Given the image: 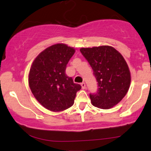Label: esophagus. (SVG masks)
<instances>
[{
  "label": "esophagus",
  "mask_w": 151,
  "mask_h": 151,
  "mask_svg": "<svg viewBox=\"0 0 151 151\" xmlns=\"http://www.w3.org/2000/svg\"><path fill=\"white\" fill-rule=\"evenodd\" d=\"M81 87H82V89H83V90H84V89H86V83H81Z\"/></svg>",
  "instance_id": "esophagus-1"
}]
</instances>
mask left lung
I'll list each match as a JSON object with an SVG mask.
<instances>
[{
  "mask_svg": "<svg viewBox=\"0 0 151 151\" xmlns=\"http://www.w3.org/2000/svg\"><path fill=\"white\" fill-rule=\"evenodd\" d=\"M93 70L98 84L96 94H90L92 104L101 109H110L127 95L131 83L129 66L114 47L100 46L80 49Z\"/></svg>",
  "mask_w": 151,
  "mask_h": 151,
  "instance_id": "left-lung-1",
  "label": "left lung"
}]
</instances>
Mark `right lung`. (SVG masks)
<instances>
[{"label":"right lung","mask_w":151,"mask_h":151,"mask_svg":"<svg viewBox=\"0 0 151 151\" xmlns=\"http://www.w3.org/2000/svg\"><path fill=\"white\" fill-rule=\"evenodd\" d=\"M75 49L65 44L47 48L34 60L28 82L36 100L48 110L61 111L74 103L76 93L81 89L65 74L66 65Z\"/></svg>","instance_id":"add662e5"}]
</instances>
